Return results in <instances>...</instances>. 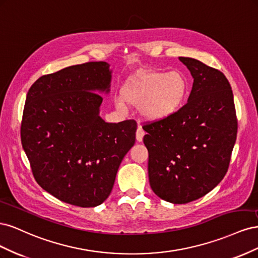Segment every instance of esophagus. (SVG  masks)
<instances>
[{"mask_svg": "<svg viewBox=\"0 0 258 258\" xmlns=\"http://www.w3.org/2000/svg\"><path fill=\"white\" fill-rule=\"evenodd\" d=\"M144 136H145L144 130H143L141 127H139L138 130H137V134H136L137 141H138V142H142V140H143V137H144Z\"/></svg>", "mask_w": 258, "mask_h": 258, "instance_id": "34e87169", "label": "esophagus"}]
</instances>
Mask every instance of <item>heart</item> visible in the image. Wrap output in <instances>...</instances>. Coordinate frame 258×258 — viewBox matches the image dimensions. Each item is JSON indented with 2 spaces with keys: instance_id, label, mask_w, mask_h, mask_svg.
<instances>
[{
  "instance_id": "b5f03b06",
  "label": "heart",
  "mask_w": 258,
  "mask_h": 258,
  "mask_svg": "<svg viewBox=\"0 0 258 258\" xmlns=\"http://www.w3.org/2000/svg\"><path fill=\"white\" fill-rule=\"evenodd\" d=\"M187 92L188 84L182 73L147 72L124 85L121 98H117L115 104L124 110V100L127 104L140 108L146 120L161 121L170 118L181 108Z\"/></svg>"
}]
</instances>
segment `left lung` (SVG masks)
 Segmentation results:
<instances>
[{
    "instance_id": "8db88e82",
    "label": "left lung",
    "mask_w": 258,
    "mask_h": 258,
    "mask_svg": "<svg viewBox=\"0 0 258 258\" xmlns=\"http://www.w3.org/2000/svg\"><path fill=\"white\" fill-rule=\"evenodd\" d=\"M178 59L194 79L187 103L170 118L143 127L152 189L174 205L204 197L222 181L238 129L226 76L197 59Z\"/></svg>"
}]
</instances>
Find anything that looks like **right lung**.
I'll list each match as a JSON object with an SVG mask.
<instances>
[{
  "label": "right lung",
  "instance_id": "right-lung-1",
  "mask_svg": "<svg viewBox=\"0 0 258 258\" xmlns=\"http://www.w3.org/2000/svg\"><path fill=\"white\" fill-rule=\"evenodd\" d=\"M112 70L87 62L40 77L28 91L21 143L34 178L67 204L92 208L110 196L122 161L136 142L137 122L100 116Z\"/></svg>",
  "mask_w": 258,
  "mask_h": 258
}]
</instances>
